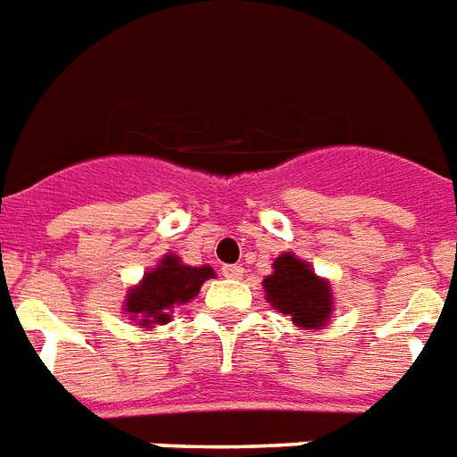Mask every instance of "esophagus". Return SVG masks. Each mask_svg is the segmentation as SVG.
Returning a JSON list of instances; mask_svg holds the SVG:
<instances>
[{
	"mask_svg": "<svg viewBox=\"0 0 457 457\" xmlns=\"http://www.w3.org/2000/svg\"><path fill=\"white\" fill-rule=\"evenodd\" d=\"M222 275H225V278H232V280H237V278H242L244 275V268L239 266V263H229V266H222Z\"/></svg>",
	"mask_w": 457,
	"mask_h": 457,
	"instance_id": "obj_1",
	"label": "esophagus"
}]
</instances>
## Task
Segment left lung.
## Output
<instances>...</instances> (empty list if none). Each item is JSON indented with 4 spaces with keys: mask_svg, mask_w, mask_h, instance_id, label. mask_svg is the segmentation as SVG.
Masks as SVG:
<instances>
[{
    "mask_svg": "<svg viewBox=\"0 0 457 457\" xmlns=\"http://www.w3.org/2000/svg\"><path fill=\"white\" fill-rule=\"evenodd\" d=\"M263 290L270 306L292 316L299 328L312 330L326 326L333 313L328 280L319 278L306 261H299L290 252L275 259L273 275L263 280Z\"/></svg>",
    "mask_w": 457,
    "mask_h": 457,
    "instance_id": "obj_1",
    "label": "left lung"
}]
</instances>
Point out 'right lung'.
<instances>
[{"mask_svg": "<svg viewBox=\"0 0 457 457\" xmlns=\"http://www.w3.org/2000/svg\"><path fill=\"white\" fill-rule=\"evenodd\" d=\"M213 275L211 266H184L179 256L167 253L158 266L144 275L141 283L127 292L124 312L131 321L144 328L165 326L172 321L174 306L191 302L201 290V285Z\"/></svg>", "mask_w": 457, "mask_h": 457, "instance_id": "right-lung-1", "label": "right lung"}]
</instances>
